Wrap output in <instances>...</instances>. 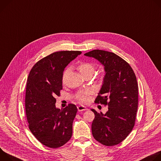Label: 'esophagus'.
Here are the masks:
<instances>
[{
  "instance_id": "esophagus-1",
  "label": "esophagus",
  "mask_w": 161,
  "mask_h": 161,
  "mask_svg": "<svg viewBox=\"0 0 161 161\" xmlns=\"http://www.w3.org/2000/svg\"><path fill=\"white\" fill-rule=\"evenodd\" d=\"M77 109H78V111H85V110H87V109L86 108V107L83 106V105H79L77 107Z\"/></svg>"
}]
</instances>
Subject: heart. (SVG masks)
Returning <instances> with one entry per match:
<instances>
[{
  "label": "heart",
  "mask_w": 161,
  "mask_h": 161,
  "mask_svg": "<svg viewBox=\"0 0 161 161\" xmlns=\"http://www.w3.org/2000/svg\"><path fill=\"white\" fill-rule=\"evenodd\" d=\"M75 67L84 77H86L87 76L92 77L95 73V66L93 64L91 63L86 62V61H80L76 64ZM68 73H69V68H66L64 71L63 76H62V80L63 82H64ZM90 94H91V92L90 90H85V91H82L77 93L75 95V97L77 100H79L81 102L85 103L89 100Z\"/></svg>",
  "instance_id": "heart-1"
}]
</instances>
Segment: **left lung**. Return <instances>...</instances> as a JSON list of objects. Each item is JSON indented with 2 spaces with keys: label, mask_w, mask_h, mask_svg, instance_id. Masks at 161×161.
<instances>
[{
  "label": "left lung",
  "mask_w": 161,
  "mask_h": 161,
  "mask_svg": "<svg viewBox=\"0 0 161 161\" xmlns=\"http://www.w3.org/2000/svg\"><path fill=\"white\" fill-rule=\"evenodd\" d=\"M85 56L94 58L104 66L105 75L96 103L108 105L105 114L95 109L92 125L93 137L111 147L125 139L135 125L138 107V84L129 64L114 53L93 50Z\"/></svg>",
  "instance_id": "1"
}]
</instances>
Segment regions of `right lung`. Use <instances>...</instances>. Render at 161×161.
I'll return each instance as SVG.
<instances>
[{
	"label": "right lung",
	"instance_id": "1",
	"mask_svg": "<svg viewBox=\"0 0 161 161\" xmlns=\"http://www.w3.org/2000/svg\"><path fill=\"white\" fill-rule=\"evenodd\" d=\"M80 51H59L36 63L27 78L25 113L29 128L43 145L57 148L72 136V124L77 112L69 103L63 109L56 108L55 97L63 89L62 76L66 66Z\"/></svg>",
	"mask_w": 161,
	"mask_h": 161
}]
</instances>
